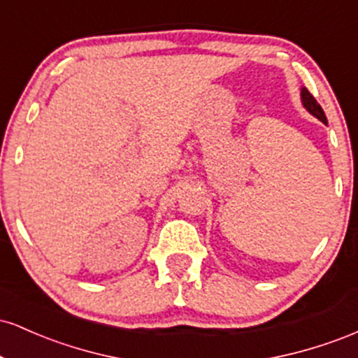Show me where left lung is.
<instances>
[{"label": "left lung", "instance_id": "8db88e82", "mask_svg": "<svg viewBox=\"0 0 358 358\" xmlns=\"http://www.w3.org/2000/svg\"><path fill=\"white\" fill-rule=\"evenodd\" d=\"M301 102H303V106H305V109L308 110V113L313 114L315 117H318L320 121H322V122H324V124H327V116H324V113H323L322 106H320L318 102H316L315 97L311 96L310 92H308V89H306V87H303V89H301Z\"/></svg>", "mask_w": 358, "mask_h": 358}]
</instances>
